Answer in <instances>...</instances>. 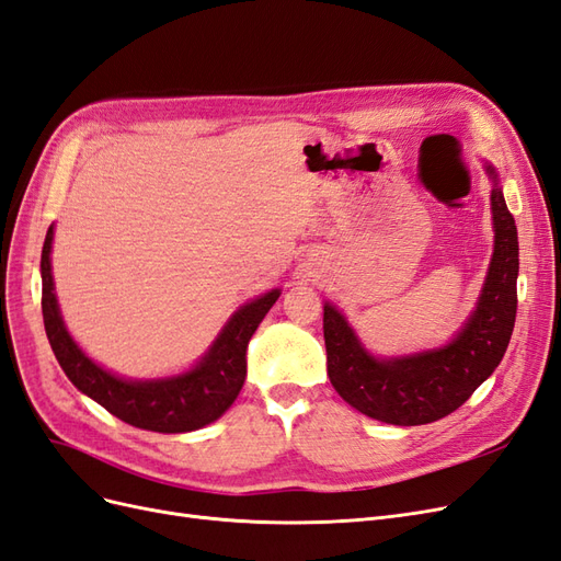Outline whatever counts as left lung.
Wrapping results in <instances>:
<instances>
[{
	"mask_svg": "<svg viewBox=\"0 0 561 561\" xmlns=\"http://www.w3.org/2000/svg\"><path fill=\"white\" fill-rule=\"evenodd\" d=\"M484 171L491 180L494 252L478 304L445 346L379 358L332 301L322 304L328 377L336 393L369 419L421 426L451 414L494 375L511 344L517 313V227L496 168L486 161Z\"/></svg>",
	"mask_w": 561,
	"mask_h": 561,
	"instance_id": "left-lung-1",
	"label": "left lung"
}]
</instances>
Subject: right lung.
Instances as JSON below:
<instances>
[{
  "mask_svg": "<svg viewBox=\"0 0 561 561\" xmlns=\"http://www.w3.org/2000/svg\"><path fill=\"white\" fill-rule=\"evenodd\" d=\"M50 250H54V225L46 231L42 250L44 328L56 360L83 396L103 404L110 414L130 426L154 433L198 431L229 410L248 375V342L280 297V287L236 309L208 351L190 369L171 377L128 379L89 358L87 351L67 332L56 297L54 271H50Z\"/></svg>",
  "mask_w": 561,
  "mask_h": 561,
  "instance_id": "1",
  "label": "right lung"
}]
</instances>
